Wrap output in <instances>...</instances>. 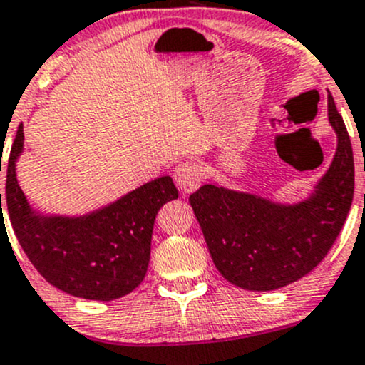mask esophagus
Returning <instances> with one entry per match:
<instances>
[{
	"instance_id": "34e87169",
	"label": "esophagus",
	"mask_w": 365,
	"mask_h": 365,
	"mask_svg": "<svg viewBox=\"0 0 365 365\" xmlns=\"http://www.w3.org/2000/svg\"><path fill=\"white\" fill-rule=\"evenodd\" d=\"M174 181L178 184L181 193H193V191L198 190L200 182H202V167L191 160L179 162L174 170Z\"/></svg>"
}]
</instances>
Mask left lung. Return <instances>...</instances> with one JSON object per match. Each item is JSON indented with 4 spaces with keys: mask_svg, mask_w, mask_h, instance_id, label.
Here are the masks:
<instances>
[{
    "mask_svg": "<svg viewBox=\"0 0 365 365\" xmlns=\"http://www.w3.org/2000/svg\"><path fill=\"white\" fill-rule=\"evenodd\" d=\"M329 122L338 150L317 191L294 207L205 184L190 196L219 272L250 292H271L298 281L327 255L354 200L355 170L348 130L333 96Z\"/></svg>",
    "mask_w": 365,
    "mask_h": 365,
    "instance_id": "obj_1",
    "label": "left lung"
}]
</instances>
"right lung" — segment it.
Listing matches in <instances>:
<instances>
[{
  "label": "right lung",
  "instance_id": "add662e5",
  "mask_svg": "<svg viewBox=\"0 0 365 365\" xmlns=\"http://www.w3.org/2000/svg\"><path fill=\"white\" fill-rule=\"evenodd\" d=\"M22 146L20 124L8 157L5 207L32 265L55 288L88 300H115L136 289L148 269L155 217L179 195L172 179L146 182L91 215L39 217L29 208L15 175Z\"/></svg>",
  "mask_w": 365,
  "mask_h": 365
}]
</instances>
